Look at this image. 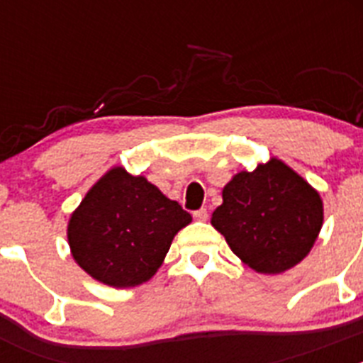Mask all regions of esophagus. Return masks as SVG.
Segmentation results:
<instances>
[{
    "label": "esophagus",
    "instance_id": "obj_1",
    "mask_svg": "<svg viewBox=\"0 0 363 363\" xmlns=\"http://www.w3.org/2000/svg\"><path fill=\"white\" fill-rule=\"evenodd\" d=\"M192 216H194V220H200V221H205L207 218H209V213H207V209H198L192 213Z\"/></svg>",
    "mask_w": 363,
    "mask_h": 363
}]
</instances>
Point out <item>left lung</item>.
<instances>
[{
  "mask_svg": "<svg viewBox=\"0 0 363 363\" xmlns=\"http://www.w3.org/2000/svg\"><path fill=\"white\" fill-rule=\"evenodd\" d=\"M320 194L280 160L240 172L223 189L213 223L249 267L277 274L311 251L322 229Z\"/></svg>",
  "mask_w": 363,
  "mask_h": 363,
  "instance_id": "obj_1",
  "label": "left lung"
}]
</instances>
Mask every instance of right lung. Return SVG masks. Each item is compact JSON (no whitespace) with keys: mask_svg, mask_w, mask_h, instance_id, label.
Segmentation results:
<instances>
[{"mask_svg":"<svg viewBox=\"0 0 363 363\" xmlns=\"http://www.w3.org/2000/svg\"><path fill=\"white\" fill-rule=\"evenodd\" d=\"M178 201L143 176L116 167L86 192L69 221L74 259L112 287H134L158 271L174 234L191 223Z\"/></svg>","mask_w":363,"mask_h":363,"instance_id":"add662e5","label":"right lung"}]
</instances>
